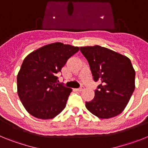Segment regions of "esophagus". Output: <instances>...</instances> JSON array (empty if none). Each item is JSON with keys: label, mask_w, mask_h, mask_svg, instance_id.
<instances>
[{"label": "esophagus", "mask_w": 148, "mask_h": 148, "mask_svg": "<svg viewBox=\"0 0 148 148\" xmlns=\"http://www.w3.org/2000/svg\"><path fill=\"white\" fill-rule=\"evenodd\" d=\"M84 87H79V88H78L77 89V90H78V91H79V92H80V91H82V90H84Z\"/></svg>", "instance_id": "obj_1"}]
</instances>
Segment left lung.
Listing matches in <instances>:
<instances>
[{
  "label": "left lung",
  "instance_id": "8db88e82",
  "mask_svg": "<svg viewBox=\"0 0 148 148\" xmlns=\"http://www.w3.org/2000/svg\"><path fill=\"white\" fill-rule=\"evenodd\" d=\"M93 80L101 82L95 97L86 108L99 119H110L122 112L135 90L136 72L125 56L99 45L81 47Z\"/></svg>",
  "mask_w": 148,
  "mask_h": 148
}]
</instances>
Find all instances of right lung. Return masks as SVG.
Instances as JSON below:
<instances>
[{"label":"right lung","mask_w":148,"mask_h":148,"mask_svg":"<svg viewBox=\"0 0 148 148\" xmlns=\"http://www.w3.org/2000/svg\"><path fill=\"white\" fill-rule=\"evenodd\" d=\"M78 50V47L56 42L43 46L24 58L17 75V89L30 115L50 119L64 109L72 89L57 83V74Z\"/></svg>","instance_id":"add662e5"}]
</instances>
